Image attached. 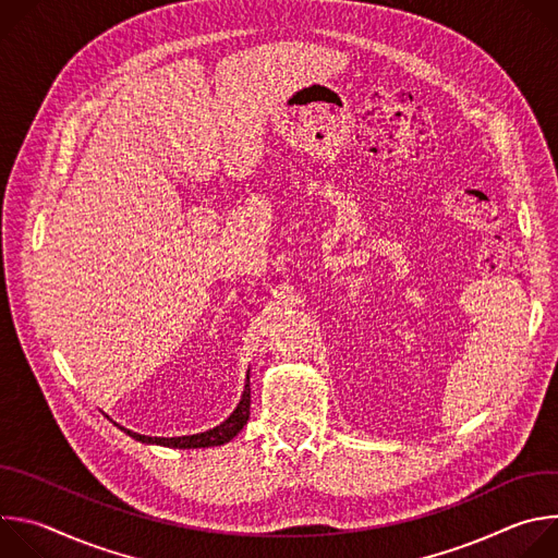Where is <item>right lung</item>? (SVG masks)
I'll list each match as a JSON object with an SVG mask.
<instances>
[{
    "instance_id": "add662e5",
    "label": "right lung",
    "mask_w": 558,
    "mask_h": 558,
    "mask_svg": "<svg viewBox=\"0 0 558 558\" xmlns=\"http://www.w3.org/2000/svg\"><path fill=\"white\" fill-rule=\"evenodd\" d=\"M250 407H252V388H250V371L245 377V388L241 395V402L233 409V413L220 422L218 426L205 430V433H196V435H181V437H149V435H138L132 433L123 426H119L117 422H112L117 428H121L125 435H130L132 439L147 444V446H166V448H179V450H190V448H211V446H222L227 441H231L238 433L243 430V426L250 420ZM108 417V415H106Z\"/></svg>"
}]
</instances>
